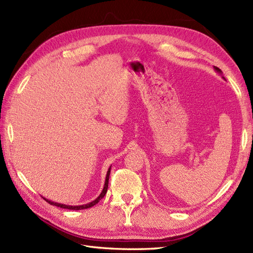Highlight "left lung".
Returning <instances> with one entry per match:
<instances>
[{"label":"left lung","instance_id":"obj_1","mask_svg":"<svg viewBox=\"0 0 253 253\" xmlns=\"http://www.w3.org/2000/svg\"><path fill=\"white\" fill-rule=\"evenodd\" d=\"M214 70H215V71H216L218 74H220V75L223 74V72H221V71L219 70V68H218V67H216V66H214ZM223 78H224V77H223ZM224 79H225V78H224Z\"/></svg>","mask_w":253,"mask_h":253}]
</instances>
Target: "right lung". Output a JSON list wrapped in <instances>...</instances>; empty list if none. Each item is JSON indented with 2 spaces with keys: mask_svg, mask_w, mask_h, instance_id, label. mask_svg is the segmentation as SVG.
Segmentation results:
<instances>
[{
  "mask_svg": "<svg viewBox=\"0 0 253 253\" xmlns=\"http://www.w3.org/2000/svg\"><path fill=\"white\" fill-rule=\"evenodd\" d=\"M110 173H111V167L110 169L108 170V173H106V177H105V182H104V187H103V190L102 192L100 193V195H99L95 201L90 202L86 205H80V206H70V205H63V204H59V203H55V202H51V201H48L46 200V198L43 197L45 201H46L48 204L52 205V206H57V207H60V208H63V209H68V210H82V209H87V208H90V207H93L94 205H96L99 201L101 200V198L104 197V195L106 194V191H108V187H109V178H110Z\"/></svg>",
  "mask_w": 253,
  "mask_h": 253,
  "instance_id": "1",
  "label": "right lung"
}]
</instances>
